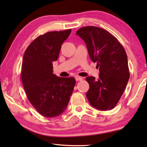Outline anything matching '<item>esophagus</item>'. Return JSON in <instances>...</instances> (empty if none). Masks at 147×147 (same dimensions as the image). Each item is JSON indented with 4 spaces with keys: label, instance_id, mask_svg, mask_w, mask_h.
<instances>
[{
    "label": "esophagus",
    "instance_id": "obj_1",
    "mask_svg": "<svg viewBox=\"0 0 147 147\" xmlns=\"http://www.w3.org/2000/svg\"><path fill=\"white\" fill-rule=\"evenodd\" d=\"M75 79H76V81H82V80H83V78L80 77V76H76L75 77Z\"/></svg>",
    "mask_w": 147,
    "mask_h": 147
}]
</instances>
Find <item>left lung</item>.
<instances>
[{"mask_svg": "<svg viewBox=\"0 0 147 147\" xmlns=\"http://www.w3.org/2000/svg\"><path fill=\"white\" fill-rule=\"evenodd\" d=\"M76 34L84 40L89 57L99 69L97 80L93 76L86 78L89 85L86 93L89 103L101 111L113 109L130 77L124 48L114 36L99 27H82Z\"/></svg>", "mask_w": 147, "mask_h": 147, "instance_id": "1", "label": "left lung"}]
</instances>
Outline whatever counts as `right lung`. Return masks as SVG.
I'll return each mask as SVG.
<instances>
[{"mask_svg":"<svg viewBox=\"0 0 147 147\" xmlns=\"http://www.w3.org/2000/svg\"><path fill=\"white\" fill-rule=\"evenodd\" d=\"M71 30L52 31L37 37L25 51L21 80L28 99L42 116L55 117L66 109L76 80L53 74L52 62L58 58L61 44Z\"/></svg>","mask_w":147,"mask_h":147,"instance_id":"1","label":"right lung"}]
</instances>
